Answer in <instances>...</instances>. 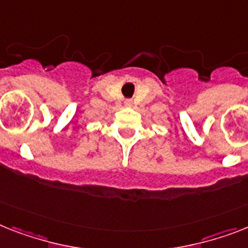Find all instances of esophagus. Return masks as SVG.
<instances>
[{
	"mask_svg": "<svg viewBox=\"0 0 248 248\" xmlns=\"http://www.w3.org/2000/svg\"><path fill=\"white\" fill-rule=\"evenodd\" d=\"M124 104H125V106H132L133 105L132 100H125V102H124Z\"/></svg>",
	"mask_w": 248,
	"mask_h": 248,
	"instance_id": "obj_1",
	"label": "esophagus"
}]
</instances>
